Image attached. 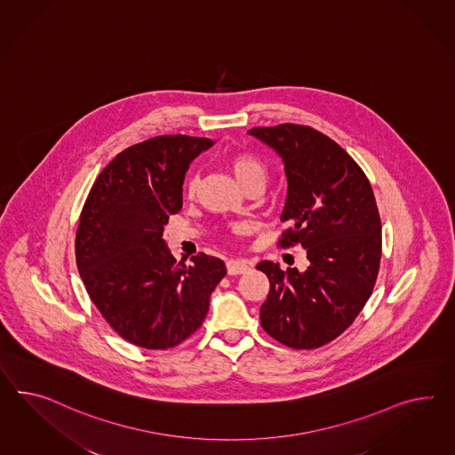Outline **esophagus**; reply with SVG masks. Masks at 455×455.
<instances>
[{"mask_svg": "<svg viewBox=\"0 0 455 455\" xmlns=\"http://www.w3.org/2000/svg\"><path fill=\"white\" fill-rule=\"evenodd\" d=\"M226 267H228V274L229 275H237V274L247 272L249 270V264L245 260H241V259H231V260H228Z\"/></svg>", "mask_w": 455, "mask_h": 455, "instance_id": "obj_1", "label": "esophagus"}]
</instances>
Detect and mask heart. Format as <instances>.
<instances>
[{"label": "heart", "mask_w": 455, "mask_h": 455, "mask_svg": "<svg viewBox=\"0 0 455 455\" xmlns=\"http://www.w3.org/2000/svg\"><path fill=\"white\" fill-rule=\"evenodd\" d=\"M229 168H231L233 175L235 176V180L243 187H244L247 181H251L254 178H266V166L251 153H234L233 156L229 158ZM187 189L189 196L195 195V191H196V178H189Z\"/></svg>", "instance_id": "1"}]
</instances>
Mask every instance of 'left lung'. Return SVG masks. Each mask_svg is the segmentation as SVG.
Returning <instances> with one entry per match:
<instances>
[{
  "label": "left lung",
  "mask_w": 455,
  "mask_h": 455,
  "mask_svg": "<svg viewBox=\"0 0 455 455\" xmlns=\"http://www.w3.org/2000/svg\"><path fill=\"white\" fill-rule=\"evenodd\" d=\"M249 135L279 153L287 176L279 247L300 244L310 266L285 272L270 260L257 268L270 289L260 325L295 350L339 337L368 302L381 260V220L362 168L337 141L312 127L280 124Z\"/></svg>",
  "instance_id": "left-lung-1"
}]
</instances>
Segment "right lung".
I'll use <instances>...</instances> for the list:
<instances>
[{
	"label": "right lung",
	"mask_w": 455,
	"mask_h": 455,
	"mask_svg": "<svg viewBox=\"0 0 455 455\" xmlns=\"http://www.w3.org/2000/svg\"><path fill=\"white\" fill-rule=\"evenodd\" d=\"M214 141L162 135L132 145L97 176L82 208L76 260L93 305L130 343L168 350L198 330L226 275L199 252L176 262L164 224L183 206L189 164Z\"/></svg>",
	"instance_id": "1"
}]
</instances>
